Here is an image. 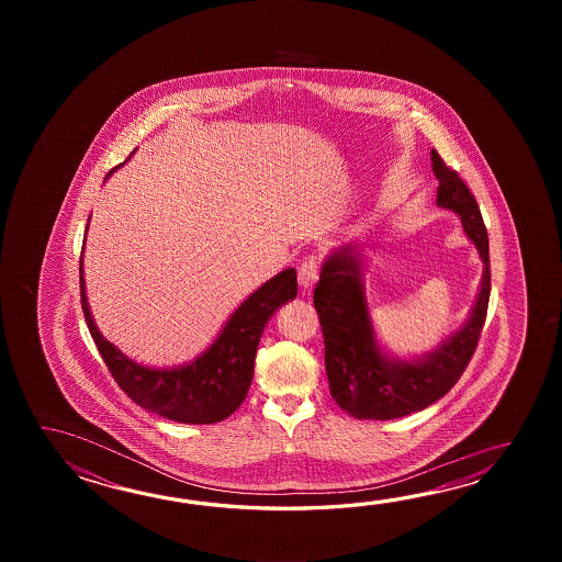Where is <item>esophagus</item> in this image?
I'll return each mask as SVG.
<instances>
[{"label": "esophagus", "instance_id": "34e87169", "mask_svg": "<svg viewBox=\"0 0 562 562\" xmlns=\"http://www.w3.org/2000/svg\"><path fill=\"white\" fill-rule=\"evenodd\" d=\"M297 281L303 293H310L313 285H315V281H317V263H315L313 257L305 259L301 267H299Z\"/></svg>", "mask_w": 562, "mask_h": 562}]
</instances>
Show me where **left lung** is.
<instances>
[{
    "instance_id": "1",
    "label": "left lung",
    "mask_w": 562,
    "mask_h": 562,
    "mask_svg": "<svg viewBox=\"0 0 562 562\" xmlns=\"http://www.w3.org/2000/svg\"><path fill=\"white\" fill-rule=\"evenodd\" d=\"M431 170L440 182L436 203L460 216L468 239L484 263L476 301L467 322L438 346L397 358L378 339L366 295V249L339 245L322 265L313 293L325 341V371L331 397L358 419L404 418L438 402L467 370L486 319L490 299L488 233L476 199L458 172L431 150Z\"/></svg>"
}]
</instances>
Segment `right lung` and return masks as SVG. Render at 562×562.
<instances>
[{
  "mask_svg": "<svg viewBox=\"0 0 562 562\" xmlns=\"http://www.w3.org/2000/svg\"><path fill=\"white\" fill-rule=\"evenodd\" d=\"M120 167L112 168L106 180ZM85 247L80 257L82 311L98 351L120 387L138 406L179 424H215L228 418L249 392L265 325L281 305L297 297L295 269H285L255 289L231 313L215 341L192 361L175 368H153L128 358L100 334L86 297Z\"/></svg>",
  "mask_w": 562,
  "mask_h": 562,
  "instance_id": "obj_1",
  "label": "right lung"
}]
</instances>
